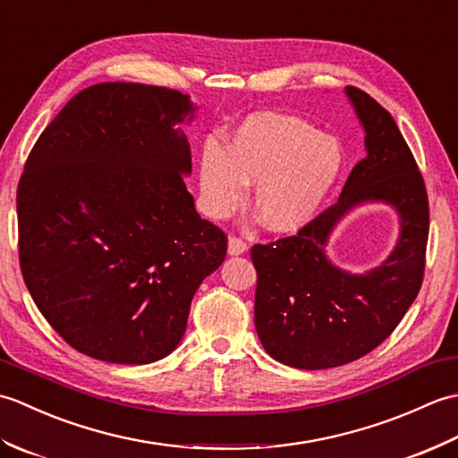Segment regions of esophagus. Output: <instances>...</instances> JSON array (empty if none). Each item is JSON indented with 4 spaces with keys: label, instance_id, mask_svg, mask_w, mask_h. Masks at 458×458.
<instances>
[{
    "label": "esophagus",
    "instance_id": "obj_1",
    "mask_svg": "<svg viewBox=\"0 0 458 458\" xmlns=\"http://www.w3.org/2000/svg\"><path fill=\"white\" fill-rule=\"evenodd\" d=\"M246 251H248V244L244 240L238 236L228 238V254L230 256H242V254H246Z\"/></svg>",
    "mask_w": 458,
    "mask_h": 458
}]
</instances>
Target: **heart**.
<instances>
[{
    "mask_svg": "<svg viewBox=\"0 0 458 458\" xmlns=\"http://www.w3.org/2000/svg\"><path fill=\"white\" fill-rule=\"evenodd\" d=\"M343 169V151L315 125L293 115L251 114L230 135L226 149L208 143L199 167L200 207L212 220L251 204L274 232H295L315 218Z\"/></svg>",
    "mask_w": 458,
    "mask_h": 458,
    "instance_id": "heart-1",
    "label": "heart"
}]
</instances>
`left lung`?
I'll list each match as a JSON object with an SVG mask.
<instances>
[{
    "label": "left lung",
    "instance_id": "1",
    "mask_svg": "<svg viewBox=\"0 0 458 458\" xmlns=\"http://www.w3.org/2000/svg\"><path fill=\"white\" fill-rule=\"evenodd\" d=\"M344 92L366 133V157L348 174L336 204L295 236L251 248L258 336L271 358L301 369L336 368L372 352L411 307L425 271L429 202L413 153L372 96L354 86ZM366 201L398 212L401 238L377 268L350 275L324 248L335 224Z\"/></svg>",
    "mask_w": 458,
    "mask_h": 458
}]
</instances>
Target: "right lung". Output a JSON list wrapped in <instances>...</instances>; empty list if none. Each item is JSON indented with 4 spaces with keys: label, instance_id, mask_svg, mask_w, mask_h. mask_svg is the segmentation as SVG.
<instances>
[{
    "label": "right lung",
    "instance_id": "1",
    "mask_svg": "<svg viewBox=\"0 0 458 458\" xmlns=\"http://www.w3.org/2000/svg\"><path fill=\"white\" fill-rule=\"evenodd\" d=\"M194 108L179 90L102 82L33 145L17 189L19 261L35 305L79 352L114 364L171 354L199 285L226 258L184 184Z\"/></svg>",
    "mask_w": 458,
    "mask_h": 458
}]
</instances>
